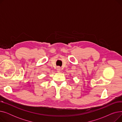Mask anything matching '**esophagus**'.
<instances>
[{"label":"esophagus","instance_id":"obj_1","mask_svg":"<svg viewBox=\"0 0 122 122\" xmlns=\"http://www.w3.org/2000/svg\"><path fill=\"white\" fill-rule=\"evenodd\" d=\"M57 71L58 72H59L61 71V68L60 67H58L57 68Z\"/></svg>","mask_w":122,"mask_h":122}]
</instances>
